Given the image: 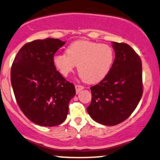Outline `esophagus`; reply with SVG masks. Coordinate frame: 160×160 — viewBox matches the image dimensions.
I'll use <instances>...</instances> for the list:
<instances>
[{
    "instance_id": "esophagus-1",
    "label": "esophagus",
    "mask_w": 160,
    "mask_h": 160,
    "mask_svg": "<svg viewBox=\"0 0 160 160\" xmlns=\"http://www.w3.org/2000/svg\"><path fill=\"white\" fill-rule=\"evenodd\" d=\"M75 90H76L77 94L79 93L82 89H84V86H82V85H75Z\"/></svg>"
}]
</instances>
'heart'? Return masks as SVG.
I'll list each match as a JSON object with an SVG mask.
<instances>
[{
  "instance_id": "obj_1",
  "label": "heart",
  "mask_w": 160,
  "mask_h": 160,
  "mask_svg": "<svg viewBox=\"0 0 160 160\" xmlns=\"http://www.w3.org/2000/svg\"><path fill=\"white\" fill-rule=\"evenodd\" d=\"M113 62L114 52L111 46L88 40L75 41L68 46L66 54L57 53L52 57L53 66L62 75L68 76L78 65L81 77L90 84L104 79Z\"/></svg>"
}]
</instances>
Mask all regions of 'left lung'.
Wrapping results in <instances>:
<instances>
[{"label":"left lung","instance_id":"8db88e82","mask_svg":"<svg viewBox=\"0 0 160 160\" xmlns=\"http://www.w3.org/2000/svg\"><path fill=\"white\" fill-rule=\"evenodd\" d=\"M115 59L109 73L91 87L92 102L88 113L94 121L114 126L128 119L142 95V62L124 42H112Z\"/></svg>","mask_w":160,"mask_h":160}]
</instances>
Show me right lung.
<instances>
[{
    "label": "right lung",
    "mask_w": 160,
    "mask_h": 160,
    "mask_svg": "<svg viewBox=\"0 0 160 160\" xmlns=\"http://www.w3.org/2000/svg\"><path fill=\"white\" fill-rule=\"evenodd\" d=\"M65 43L52 38L27 42L12 64L11 81L17 102L25 116L40 126L61 124L75 94L73 84L52 63L53 56Z\"/></svg>",
    "instance_id": "add662e5"
}]
</instances>
